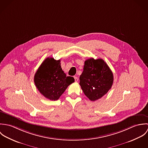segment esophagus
Masks as SVG:
<instances>
[{"mask_svg":"<svg viewBox=\"0 0 148 148\" xmlns=\"http://www.w3.org/2000/svg\"><path fill=\"white\" fill-rule=\"evenodd\" d=\"M74 79H75V82H77V81H78V77H76V76H75L74 77Z\"/></svg>","mask_w":148,"mask_h":148,"instance_id":"esophagus-1","label":"esophagus"}]
</instances>
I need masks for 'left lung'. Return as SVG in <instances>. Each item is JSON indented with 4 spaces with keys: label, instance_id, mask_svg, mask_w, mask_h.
Wrapping results in <instances>:
<instances>
[{
    "label": "left lung",
    "instance_id": "1",
    "mask_svg": "<svg viewBox=\"0 0 148 148\" xmlns=\"http://www.w3.org/2000/svg\"><path fill=\"white\" fill-rule=\"evenodd\" d=\"M80 83L85 95L92 101H96L108 92L113 83V75L101 59L90 58L85 60Z\"/></svg>",
    "mask_w": 148,
    "mask_h": 148
}]
</instances>
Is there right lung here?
Masks as SVG:
<instances>
[{"label":"right lung","mask_w":148,"mask_h":148,"mask_svg":"<svg viewBox=\"0 0 148 148\" xmlns=\"http://www.w3.org/2000/svg\"><path fill=\"white\" fill-rule=\"evenodd\" d=\"M75 82L73 77L66 76L60 65V60L47 58L42 62L34 76V83L45 97L57 100L67 87Z\"/></svg>","instance_id":"obj_1"}]
</instances>
